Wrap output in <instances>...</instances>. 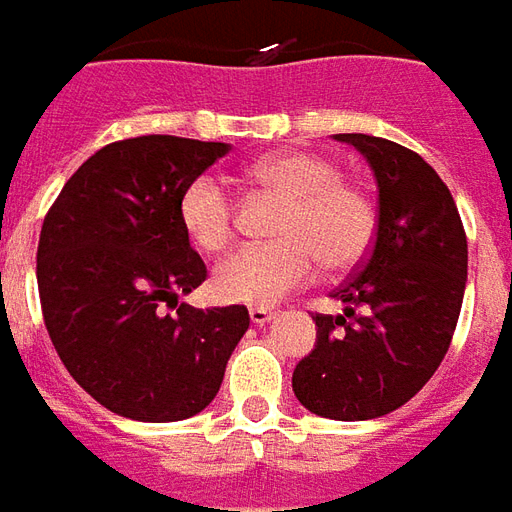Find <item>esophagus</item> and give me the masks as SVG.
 <instances>
[{
	"label": "esophagus",
	"mask_w": 512,
	"mask_h": 512,
	"mask_svg": "<svg viewBox=\"0 0 512 512\" xmlns=\"http://www.w3.org/2000/svg\"><path fill=\"white\" fill-rule=\"evenodd\" d=\"M275 319V313L267 311V308H251V322L253 324H267Z\"/></svg>",
	"instance_id": "1"
}]
</instances>
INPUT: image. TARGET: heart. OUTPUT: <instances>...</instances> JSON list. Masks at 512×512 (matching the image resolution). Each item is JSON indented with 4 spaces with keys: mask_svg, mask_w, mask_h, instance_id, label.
Listing matches in <instances>:
<instances>
[{
    "mask_svg": "<svg viewBox=\"0 0 512 512\" xmlns=\"http://www.w3.org/2000/svg\"><path fill=\"white\" fill-rule=\"evenodd\" d=\"M333 160L281 149L251 160L242 177L256 190L281 199L272 223L278 240L242 245L212 272V292L223 302L272 305L308 283L324 261L346 270L363 259L376 231L374 201L363 188L338 177ZM179 220L201 251H223L234 237V201L212 174H201L182 190Z\"/></svg>",
    "mask_w": 512,
    "mask_h": 512,
    "instance_id": "heart-1",
    "label": "heart"
}]
</instances>
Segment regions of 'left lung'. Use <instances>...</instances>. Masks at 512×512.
Segmentation results:
<instances>
[{"label": "left lung", "mask_w": 512, "mask_h": 512, "mask_svg": "<svg viewBox=\"0 0 512 512\" xmlns=\"http://www.w3.org/2000/svg\"><path fill=\"white\" fill-rule=\"evenodd\" d=\"M335 138L374 171L376 240L333 292L341 316H313L316 346L292 387L308 412L352 423L404 406L445 360L464 302L466 234L450 190L417 152L365 133Z\"/></svg>", "instance_id": "obj_1"}]
</instances>
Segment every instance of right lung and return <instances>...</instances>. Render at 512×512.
<instances>
[{"instance_id":"1","label":"right lung","mask_w":512,"mask_h":512,"mask_svg":"<svg viewBox=\"0 0 512 512\" xmlns=\"http://www.w3.org/2000/svg\"><path fill=\"white\" fill-rule=\"evenodd\" d=\"M229 149L179 136L106 144L43 220L37 289L51 343L70 376L119 417L199 414L251 324L245 305H176L207 278L179 220L182 190ZM163 301L178 311L163 314Z\"/></svg>"}]
</instances>
